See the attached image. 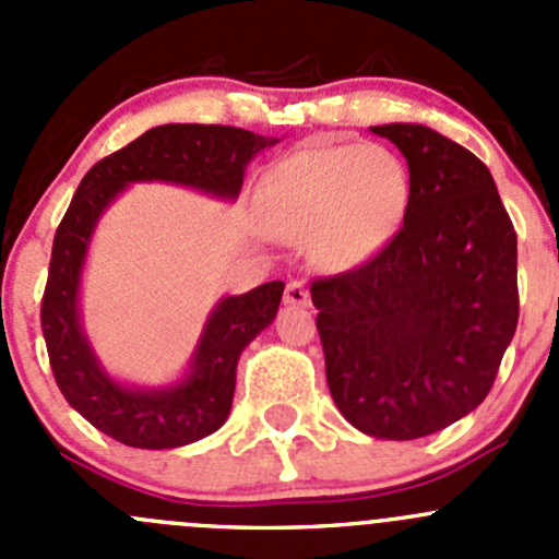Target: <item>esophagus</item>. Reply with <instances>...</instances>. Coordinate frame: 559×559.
<instances>
[{
  "label": "esophagus",
  "instance_id": "obj_1",
  "mask_svg": "<svg viewBox=\"0 0 559 559\" xmlns=\"http://www.w3.org/2000/svg\"><path fill=\"white\" fill-rule=\"evenodd\" d=\"M284 300L289 306H308L311 302V292H308V286L302 281H289L284 292Z\"/></svg>",
  "mask_w": 559,
  "mask_h": 559
}]
</instances>
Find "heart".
I'll use <instances>...</instances> for the list:
<instances>
[{
    "instance_id": "heart-1",
    "label": "heart",
    "mask_w": 559,
    "mask_h": 559,
    "mask_svg": "<svg viewBox=\"0 0 559 559\" xmlns=\"http://www.w3.org/2000/svg\"><path fill=\"white\" fill-rule=\"evenodd\" d=\"M284 233L313 234V257L354 267L392 238L411 180L397 154L376 143L316 145L289 156L267 183Z\"/></svg>"
}]
</instances>
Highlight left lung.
Returning a JSON list of instances; mask_svg holds the SVG:
<instances>
[{
    "mask_svg": "<svg viewBox=\"0 0 559 559\" xmlns=\"http://www.w3.org/2000/svg\"><path fill=\"white\" fill-rule=\"evenodd\" d=\"M408 159L403 224L311 281L326 384L357 430L414 441L484 403L520 321L516 233L487 165L419 123L373 127Z\"/></svg>",
    "mask_w": 559,
    "mask_h": 559,
    "instance_id": "8db88e82",
    "label": "left lung"
}]
</instances>
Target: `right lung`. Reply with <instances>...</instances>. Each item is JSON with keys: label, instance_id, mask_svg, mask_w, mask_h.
<instances>
[{"label": "right lung", "instance_id": "1", "mask_svg": "<svg viewBox=\"0 0 559 559\" xmlns=\"http://www.w3.org/2000/svg\"><path fill=\"white\" fill-rule=\"evenodd\" d=\"M275 140L222 123H165L105 156L83 175L50 251L39 306L45 348L67 403L105 436L134 449H175L211 436L227 421L240 352L273 321L284 284L270 281L227 297L211 316L191 376L165 392L118 386L99 370L78 324V278L94 222L132 180H173L235 197L253 154Z\"/></svg>", "mask_w": 559, "mask_h": 559}]
</instances>
